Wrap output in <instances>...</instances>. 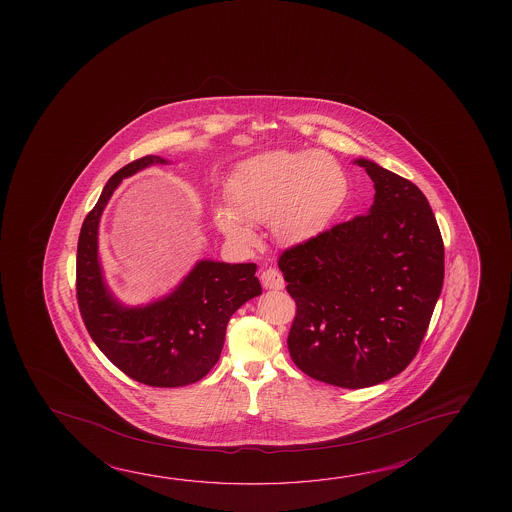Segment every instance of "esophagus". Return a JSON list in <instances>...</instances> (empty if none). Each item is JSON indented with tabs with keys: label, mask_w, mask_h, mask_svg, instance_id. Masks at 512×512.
<instances>
[{
	"label": "esophagus",
	"mask_w": 512,
	"mask_h": 512,
	"mask_svg": "<svg viewBox=\"0 0 512 512\" xmlns=\"http://www.w3.org/2000/svg\"><path fill=\"white\" fill-rule=\"evenodd\" d=\"M260 280H262V285H264L266 289H273V291L284 289V277H282V273H280L278 269H264V271L260 273Z\"/></svg>",
	"instance_id": "obj_1"
}]
</instances>
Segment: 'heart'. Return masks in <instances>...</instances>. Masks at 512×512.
Here are the masks:
<instances>
[{
  "label": "heart",
  "mask_w": 512,
  "mask_h": 512,
  "mask_svg": "<svg viewBox=\"0 0 512 512\" xmlns=\"http://www.w3.org/2000/svg\"><path fill=\"white\" fill-rule=\"evenodd\" d=\"M228 205L212 216L234 243L257 241L252 225L269 223L284 246L318 237L343 209L348 176L334 157L319 151H269L235 166L227 185Z\"/></svg>",
  "instance_id": "1"
}]
</instances>
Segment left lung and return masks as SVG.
Listing matches in <instances>:
<instances>
[{
	"label": "left lung",
	"instance_id": "obj_1",
	"mask_svg": "<svg viewBox=\"0 0 512 512\" xmlns=\"http://www.w3.org/2000/svg\"><path fill=\"white\" fill-rule=\"evenodd\" d=\"M375 202L278 259L296 316L287 337L305 375L346 389L375 386L411 364L443 289L444 246L425 194L357 159Z\"/></svg>",
	"mask_w": 512,
	"mask_h": 512
}]
</instances>
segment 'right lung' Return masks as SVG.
Masks as SVG:
<instances>
[{
  "label": "right lung",
  "mask_w": 512,
  "mask_h": 512,
  "mask_svg": "<svg viewBox=\"0 0 512 512\" xmlns=\"http://www.w3.org/2000/svg\"><path fill=\"white\" fill-rule=\"evenodd\" d=\"M153 164L168 160L146 155L119 169L85 216L76 248V300L89 336L125 375L151 387L189 386L214 368L228 319L262 287L253 262L200 260L173 293L157 302L125 307L112 296L98 257L101 214L123 178Z\"/></svg>",
  "instance_id": "add662e5"
}]
</instances>
